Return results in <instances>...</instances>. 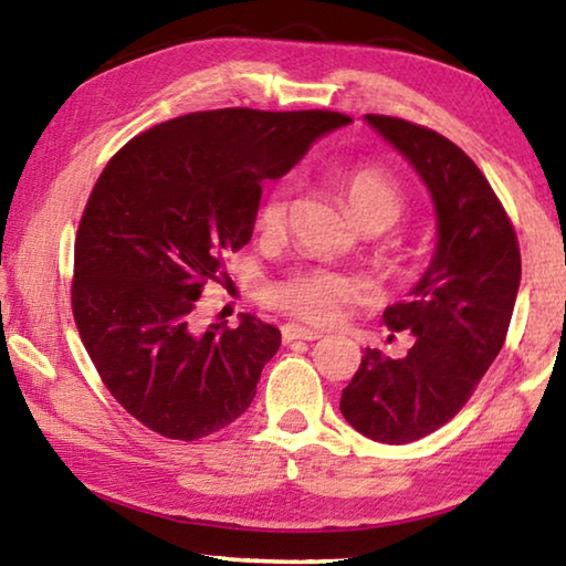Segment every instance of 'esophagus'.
Segmentation results:
<instances>
[{"label": "esophagus", "instance_id": "34e87169", "mask_svg": "<svg viewBox=\"0 0 566 566\" xmlns=\"http://www.w3.org/2000/svg\"><path fill=\"white\" fill-rule=\"evenodd\" d=\"M282 337H284V342H294V339H306V342H314V339H319L322 337V332L319 329H314V327H304V324H284L282 327Z\"/></svg>", "mask_w": 566, "mask_h": 566}]
</instances>
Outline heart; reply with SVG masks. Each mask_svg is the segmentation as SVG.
<instances>
[{"label": "heart", "mask_w": 566, "mask_h": 566, "mask_svg": "<svg viewBox=\"0 0 566 566\" xmlns=\"http://www.w3.org/2000/svg\"><path fill=\"white\" fill-rule=\"evenodd\" d=\"M344 202L359 227L377 224L387 229L401 212V191L385 169L359 165L339 175ZM290 209V185H276L264 197L260 209L262 232H280ZM357 284L349 276L329 270H300L272 286V302L282 310L314 324H332L342 317L344 306L352 302Z\"/></svg>", "instance_id": "1"}]
</instances>
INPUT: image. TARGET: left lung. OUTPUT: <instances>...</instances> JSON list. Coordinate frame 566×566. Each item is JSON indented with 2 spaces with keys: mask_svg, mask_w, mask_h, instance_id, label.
I'll return each mask as SVG.
<instances>
[{
  "mask_svg": "<svg viewBox=\"0 0 566 566\" xmlns=\"http://www.w3.org/2000/svg\"><path fill=\"white\" fill-rule=\"evenodd\" d=\"M405 157L434 202L437 244L387 327L415 334L407 357L364 349L339 409L359 434L409 444L437 432L472 397L500 354L522 280L520 244L504 207L454 142L417 124L364 114Z\"/></svg>",
  "mask_w": 566,
  "mask_h": 566,
  "instance_id": "8db88e82",
  "label": "left lung"
}]
</instances>
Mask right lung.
Instances as JSON below:
<instances>
[{"mask_svg":"<svg viewBox=\"0 0 566 566\" xmlns=\"http://www.w3.org/2000/svg\"><path fill=\"white\" fill-rule=\"evenodd\" d=\"M347 124L337 112H197L104 167L76 232L72 310L112 397L151 432L195 442L252 405L280 329L254 314L197 329V300L252 239L262 181Z\"/></svg>","mask_w":566,"mask_h":566,"instance_id":"1","label":"right lung"}]
</instances>
